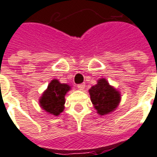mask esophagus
I'll use <instances>...</instances> for the list:
<instances>
[{
	"mask_svg": "<svg viewBox=\"0 0 157 157\" xmlns=\"http://www.w3.org/2000/svg\"><path fill=\"white\" fill-rule=\"evenodd\" d=\"M77 87H78L79 90H81V91L84 90V89H85V83H82V84H79V85H77Z\"/></svg>",
	"mask_w": 157,
	"mask_h": 157,
	"instance_id": "esophagus-1",
	"label": "esophagus"
}]
</instances>
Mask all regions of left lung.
Here are the masks:
<instances>
[{"mask_svg": "<svg viewBox=\"0 0 157 157\" xmlns=\"http://www.w3.org/2000/svg\"><path fill=\"white\" fill-rule=\"evenodd\" d=\"M89 93L92 104L100 115L114 111L121 100L119 92L104 78L99 79L98 83L89 89Z\"/></svg>", "mask_w": 157, "mask_h": 157, "instance_id": "1", "label": "left lung"}]
</instances>
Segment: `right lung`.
I'll use <instances>...</instances> for the list:
<instances>
[{"instance_id": "1", "label": "right lung", "mask_w": 157, "mask_h": 157, "mask_svg": "<svg viewBox=\"0 0 157 157\" xmlns=\"http://www.w3.org/2000/svg\"><path fill=\"white\" fill-rule=\"evenodd\" d=\"M70 90L71 86L67 84L52 80L39 99L40 107L50 114L59 115L65 109V96Z\"/></svg>"}]
</instances>
